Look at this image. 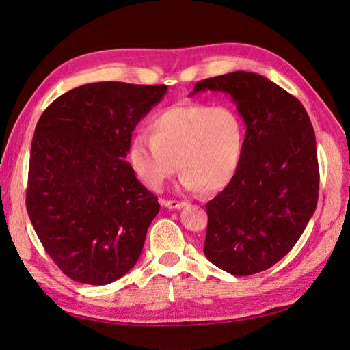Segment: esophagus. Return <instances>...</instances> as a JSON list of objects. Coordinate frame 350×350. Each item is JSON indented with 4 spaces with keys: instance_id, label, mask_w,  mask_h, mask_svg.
Here are the masks:
<instances>
[{
    "instance_id": "esophagus-1",
    "label": "esophagus",
    "mask_w": 350,
    "mask_h": 350,
    "mask_svg": "<svg viewBox=\"0 0 350 350\" xmlns=\"http://www.w3.org/2000/svg\"><path fill=\"white\" fill-rule=\"evenodd\" d=\"M161 204H163L168 210H177L187 205V202H183V201H168V200H161Z\"/></svg>"
}]
</instances>
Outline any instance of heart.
I'll return each mask as SVG.
<instances>
[{
    "label": "heart",
    "instance_id": "obj_1",
    "mask_svg": "<svg viewBox=\"0 0 350 350\" xmlns=\"http://www.w3.org/2000/svg\"><path fill=\"white\" fill-rule=\"evenodd\" d=\"M245 150L243 118L229 103H177L155 115L150 137L130 143L134 174L152 191L163 189L178 168L187 192H217L234 180Z\"/></svg>",
    "mask_w": 350,
    "mask_h": 350
}]
</instances>
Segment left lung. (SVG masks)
I'll list each match as a JSON object with an SVG mask.
<instances>
[{
    "label": "left lung",
    "mask_w": 350,
    "mask_h": 350,
    "mask_svg": "<svg viewBox=\"0 0 350 350\" xmlns=\"http://www.w3.org/2000/svg\"><path fill=\"white\" fill-rule=\"evenodd\" d=\"M207 90L230 96L247 130L235 178L205 205L204 254L228 273L253 275L288 254L315 213V133L297 98L263 75L208 78L189 96Z\"/></svg>",
    "instance_id": "obj_1"
}]
</instances>
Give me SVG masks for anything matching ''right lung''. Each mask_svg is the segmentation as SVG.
I'll return each instance as SVG.
<instances>
[{
  "label": "right lung",
  "instance_id": "add662e5",
  "mask_svg": "<svg viewBox=\"0 0 350 350\" xmlns=\"http://www.w3.org/2000/svg\"><path fill=\"white\" fill-rule=\"evenodd\" d=\"M165 94L167 85L93 83L62 94L41 115L26 208L70 280L106 285L137 263L159 204L125 158L136 125Z\"/></svg>",
  "mask_w": 350,
  "mask_h": 350
}]
</instances>
